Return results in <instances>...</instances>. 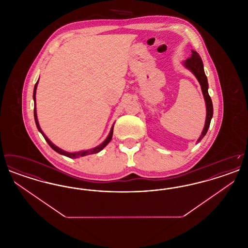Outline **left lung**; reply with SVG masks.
Masks as SVG:
<instances>
[{
  "label": "left lung",
  "mask_w": 248,
  "mask_h": 248,
  "mask_svg": "<svg viewBox=\"0 0 248 248\" xmlns=\"http://www.w3.org/2000/svg\"><path fill=\"white\" fill-rule=\"evenodd\" d=\"M184 66L189 69L191 71L195 77L197 78L198 82L200 83L201 88H202V92L203 94L204 100H205V105H206V118H205V124H204V127L202 132L200 138L198 139L197 142H200L202 139L205 136V134L207 133V130L209 128L210 125V122L213 117V104L211 97L208 94V83H207V78L206 75L204 73L203 70V64L199 54L194 51L191 50V56L189 59H186L184 61Z\"/></svg>",
  "instance_id": "8db88e82"
}]
</instances>
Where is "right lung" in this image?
<instances>
[{
	"mask_svg": "<svg viewBox=\"0 0 248 248\" xmlns=\"http://www.w3.org/2000/svg\"><path fill=\"white\" fill-rule=\"evenodd\" d=\"M39 81V80H38ZM38 81H37V83H35V86H34V90H33V100H34V119H35V123H36V126H37V128L38 130L42 133V135H43V137L45 138V140H46L48 144H49V146L54 150V151H56L57 153H59V154H62V155H65V156H67V157H69V158H79V157H83V156H86V155H90V154H97V153H99L101 150H103L105 147H106L107 145L108 144V142L111 140V138H112V134H113V126L111 127V129H110V132H109V134H108V138H107L106 140H104V142H102L100 145H98L97 147H95L94 149H91V150H88V151H82V152H78V153H68V152H65V151H63V150H61V149H59V147H57L56 145H54L52 142L50 141L49 140L47 139V137L45 135V133L42 131L41 129V127H40V125H39V123H38V119H37V113H36V89H37V84H38Z\"/></svg>",
	"mask_w": 248,
	"mask_h": 248,
	"instance_id": "add662e5",
	"label": "right lung"
}]
</instances>
